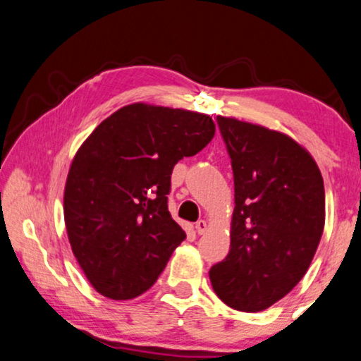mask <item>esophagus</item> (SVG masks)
Listing matches in <instances>:
<instances>
[{"mask_svg": "<svg viewBox=\"0 0 361 361\" xmlns=\"http://www.w3.org/2000/svg\"><path fill=\"white\" fill-rule=\"evenodd\" d=\"M208 229V224L205 219H198V221L195 223V231L198 234H205V231Z\"/></svg>", "mask_w": 361, "mask_h": 361, "instance_id": "esophagus-1", "label": "esophagus"}]
</instances>
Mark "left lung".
I'll use <instances>...</instances> for the list:
<instances>
[{
  "label": "left lung",
  "mask_w": 361,
  "mask_h": 361,
  "mask_svg": "<svg viewBox=\"0 0 361 361\" xmlns=\"http://www.w3.org/2000/svg\"><path fill=\"white\" fill-rule=\"evenodd\" d=\"M231 158V247L210 269L224 305L257 312L295 288L319 245L326 195L312 156L293 138L241 120L216 118Z\"/></svg>",
  "instance_id": "obj_1"
}]
</instances>
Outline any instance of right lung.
Listing matches in <instances>:
<instances>
[{
	"label": "right lung",
	"mask_w": 361,
	"mask_h": 361,
	"mask_svg": "<svg viewBox=\"0 0 361 361\" xmlns=\"http://www.w3.org/2000/svg\"><path fill=\"white\" fill-rule=\"evenodd\" d=\"M205 114L130 104L87 137L66 177L63 213L86 279L111 300L149 290L185 233L168 208L177 161L212 142Z\"/></svg>",
	"instance_id": "add662e5"
}]
</instances>
